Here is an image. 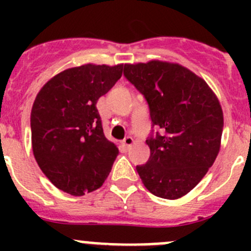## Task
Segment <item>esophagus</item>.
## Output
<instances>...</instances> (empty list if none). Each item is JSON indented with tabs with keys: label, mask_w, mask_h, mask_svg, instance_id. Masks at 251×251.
I'll return each instance as SVG.
<instances>
[{
	"label": "esophagus",
	"mask_w": 251,
	"mask_h": 251,
	"mask_svg": "<svg viewBox=\"0 0 251 251\" xmlns=\"http://www.w3.org/2000/svg\"><path fill=\"white\" fill-rule=\"evenodd\" d=\"M123 143H124V146L126 147V148H130V147L132 146L133 143H135V141H133L132 137H130V136H127V137L124 138Z\"/></svg>",
	"instance_id": "esophagus-1"
}]
</instances>
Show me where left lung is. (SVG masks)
I'll return each instance as SVG.
<instances>
[{
	"instance_id": "obj_1",
	"label": "left lung",
	"mask_w": 251,
	"mask_h": 251,
	"mask_svg": "<svg viewBox=\"0 0 251 251\" xmlns=\"http://www.w3.org/2000/svg\"><path fill=\"white\" fill-rule=\"evenodd\" d=\"M124 76L144 96L151 130V156L137 165L146 188L164 199L191 192L212 166L220 151L224 114L203 78L174 63L151 60L125 64Z\"/></svg>"
}]
</instances>
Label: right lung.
I'll return each instance as SVG.
<instances>
[{
    "mask_svg": "<svg viewBox=\"0 0 251 251\" xmlns=\"http://www.w3.org/2000/svg\"><path fill=\"white\" fill-rule=\"evenodd\" d=\"M123 68H70L50 78L35 98L30 116L34 156L65 193L96 191L110 173L119 149L105 138L96 104L121 77Z\"/></svg>",
    "mask_w": 251,
    "mask_h": 251,
    "instance_id": "right-lung-1",
    "label": "right lung"
}]
</instances>
